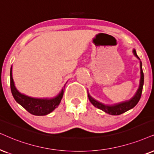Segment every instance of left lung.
Segmentation results:
<instances>
[{"instance_id":"8db88e82","label":"left lung","mask_w":154,"mask_h":154,"mask_svg":"<svg viewBox=\"0 0 154 154\" xmlns=\"http://www.w3.org/2000/svg\"><path fill=\"white\" fill-rule=\"evenodd\" d=\"M133 53L134 55L137 57L138 59L140 60V58L138 57L136 50H133ZM140 74H141V77H140V82H139V87L138 88L137 92L135 94L131 97L129 100L124 101V102L116 103V104H105L104 103H102L99 101L94 100L92 97L89 94V91H87V94H88V98L93 106H94L96 108L100 109L102 110L103 112L107 113L111 115H119V114H123V113L127 112L131 109L134 108L141 98L142 89H143V80H144V76H143V72L142 70V63L141 61L140 60Z\"/></svg>"}]
</instances>
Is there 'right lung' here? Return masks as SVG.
<instances>
[{
    "label": "right lung",
    "instance_id": "obj_1",
    "mask_svg": "<svg viewBox=\"0 0 154 154\" xmlns=\"http://www.w3.org/2000/svg\"><path fill=\"white\" fill-rule=\"evenodd\" d=\"M10 77H11V92L15 100L20 104L23 108L30 114L35 116H45L51 113L57 107L58 105L61 102L62 98L63 97L64 89L65 86L60 91V93L55 97L51 98H37V97H29L23 93H20L17 90L15 86L14 81L13 79L12 75V67L10 72ZM67 83V82H66Z\"/></svg>",
    "mask_w": 154,
    "mask_h": 154
}]
</instances>
